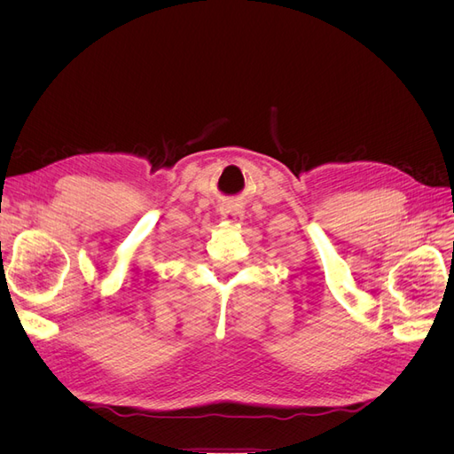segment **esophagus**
Masks as SVG:
<instances>
[{"instance_id": "1", "label": "esophagus", "mask_w": 454, "mask_h": 454, "mask_svg": "<svg viewBox=\"0 0 454 454\" xmlns=\"http://www.w3.org/2000/svg\"><path fill=\"white\" fill-rule=\"evenodd\" d=\"M242 210L237 208V206H223L222 208V219L225 223H231V225H239L242 222Z\"/></svg>"}]
</instances>
